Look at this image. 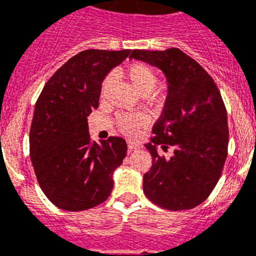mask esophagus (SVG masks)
<instances>
[{
  "label": "esophagus",
  "instance_id": "34e87169",
  "mask_svg": "<svg viewBox=\"0 0 256 256\" xmlns=\"http://www.w3.org/2000/svg\"><path fill=\"white\" fill-rule=\"evenodd\" d=\"M128 150H130V152H132V150H136V148H142V144H140V142H136V140H128Z\"/></svg>",
  "mask_w": 256,
  "mask_h": 256
}]
</instances>
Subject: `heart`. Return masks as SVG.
<instances>
[{
    "label": "heart",
    "instance_id": "heart-1",
    "mask_svg": "<svg viewBox=\"0 0 256 256\" xmlns=\"http://www.w3.org/2000/svg\"><path fill=\"white\" fill-rule=\"evenodd\" d=\"M122 76L128 80V84L138 94L144 96H150L158 85V78L154 70L142 62L130 64L122 72ZM110 84H112V78H104L100 86V96H104V92L110 88ZM144 126H146V118L140 114H126L118 118V128L120 132L128 136H136Z\"/></svg>",
    "mask_w": 256,
    "mask_h": 256
}]
</instances>
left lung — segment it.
<instances>
[{"label":"left lung","instance_id":"obj_1","mask_svg":"<svg viewBox=\"0 0 256 256\" xmlns=\"http://www.w3.org/2000/svg\"><path fill=\"white\" fill-rule=\"evenodd\" d=\"M130 58L160 69L168 85L160 120L146 144L152 156L144 192L166 210H190L214 190L227 158V112L214 80L198 62L172 48L132 50ZM170 148L166 158L160 152Z\"/></svg>","mask_w":256,"mask_h":256}]
</instances>
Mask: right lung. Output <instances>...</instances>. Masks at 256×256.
Masks as SVG:
<instances>
[{"instance_id": "1", "label": "right lung", "mask_w": 256, "mask_h": 256, "mask_svg": "<svg viewBox=\"0 0 256 256\" xmlns=\"http://www.w3.org/2000/svg\"><path fill=\"white\" fill-rule=\"evenodd\" d=\"M132 50H84L62 65L42 88L30 128V158L44 194L66 211L104 203L112 172L126 156L120 136L92 142L88 116L98 108L104 77Z\"/></svg>"}]
</instances>
